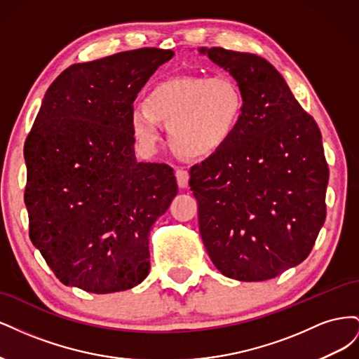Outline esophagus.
<instances>
[{
  "mask_svg": "<svg viewBox=\"0 0 359 359\" xmlns=\"http://www.w3.org/2000/svg\"><path fill=\"white\" fill-rule=\"evenodd\" d=\"M175 177H177V184L180 189H186L189 186V180H190V175L187 170L184 169H177L175 172Z\"/></svg>",
  "mask_w": 359,
  "mask_h": 359,
  "instance_id": "obj_1",
  "label": "esophagus"
}]
</instances>
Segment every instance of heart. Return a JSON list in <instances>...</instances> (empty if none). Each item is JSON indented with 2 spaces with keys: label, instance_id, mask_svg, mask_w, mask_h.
Listing matches in <instances>:
<instances>
[{
  "label": "heart",
  "instance_id": "heart-1",
  "mask_svg": "<svg viewBox=\"0 0 359 359\" xmlns=\"http://www.w3.org/2000/svg\"><path fill=\"white\" fill-rule=\"evenodd\" d=\"M244 104L241 86L231 76H181L154 85L144 104L130 111L128 127L140 148L153 149L163 123L180 154L208 157L229 142Z\"/></svg>",
  "mask_w": 359,
  "mask_h": 359
}]
</instances>
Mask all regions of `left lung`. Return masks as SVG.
<instances>
[{
  "label": "left lung",
  "instance_id": "1",
  "mask_svg": "<svg viewBox=\"0 0 359 359\" xmlns=\"http://www.w3.org/2000/svg\"><path fill=\"white\" fill-rule=\"evenodd\" d=\"M198 50L232 76L245 100L229 142L190 170L203 245L226 277L274 278L310 255L325 223L330 172L319 127L265 58Z\"/></svg>",
  "mask_w": 359,
  "mask_h": 359
}]
</instances>
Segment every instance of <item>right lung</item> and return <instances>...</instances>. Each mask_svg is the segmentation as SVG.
Returning a JSON list of instances; mask_svg holds the SVG:
<instances>
[{
    "label": "right lung",
    "instance_id": "add662e5",
    "mask_svg": "<svg viewBox=\"0 0 359 359\" xmlns=\"http://www.w3.org/2000/svg\"><path fill=\"white\" fill-rule=\"evenodd\" d=\"M173 57L142 48L73 64L52 82L27 137L31 243L62 285L112 293L149 273L151 226L177 196L173 170L137 161V93Z\"/></svg>",
    "mask_w": 359,
    "mask_h": 359
}]
</instances>
